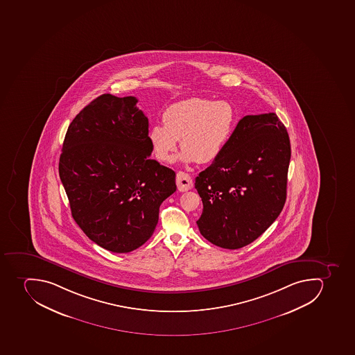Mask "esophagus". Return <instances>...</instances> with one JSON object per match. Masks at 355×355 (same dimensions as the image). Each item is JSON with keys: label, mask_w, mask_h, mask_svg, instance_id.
<instances>
[{"label": "esophagus", "mask_w": 355, "mask_h": 355, "mask_svg": "<svg viewBox=\"0 0 355 355\" xmlns=\"http://www.w3.org/2000/svg\"><path fill=\"white\" fill-rule=\"evenodd\" d=\"M176 185H178L179 191L185 192V191H189L193 188V181H192L191 176L188 173L179 172V173L176 174Z\"/></svg>", "instance_id": "1"}]
</instances>
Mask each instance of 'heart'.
<instances>
[{"mask_svg": "<svg viewBox=\"0 0 355 355\" xmlns=\"http://www.w3.org/2000/svg\"><path fill=\"white\" fill-rule=\"evenodd\" d=\"M163 123L149 129L152 152L159 162H168L181 139L180 161L207 164L224 152L235 129L236 114L228 102L190 98L170 105Z\"/></svg>", "mask_w": 355, "mask_h": 355, "instance_id": "1", "label": "heart"}]
</instances>
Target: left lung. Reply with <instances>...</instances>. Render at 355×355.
Here are the masks:
<instances>
[{
	"instance_id": "obj_1",
	"label": "left lung",
	"mask_w": 355,
	"mask_h": 355,
	"mask_svg": "<svg viewBox=\"0 0 355 355\" xmlns=\"http://www.w3.org/2000/svg\"><path fill=\"white\" fill-rule=\"evenodd\" d=\"M290 157L289 135L277 114L239 120L224 152L196 178L201 235L227 250L262 235L286 203Z\"/></svg>"
}]
</instances>
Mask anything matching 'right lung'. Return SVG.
I'll list each match as a JSON object with an SVG mask.
<instances>
[{"mask_svg":"<svg viewBox=\"0 0 355 355\" xmlns=\"http://www.w3.org/2000/svg\"><path fill=\"white\" fill-rule=\"evenodd\" d=\"M137 102L94 98L69 125L58 165L76 224L114 253L145 244L176 191L175 172L149 157L148 118Z\"/></svg>","mask_w":355,"mask_h":355,"instance_id":"right-lung-1","label":"right lung"}]
</instances>
